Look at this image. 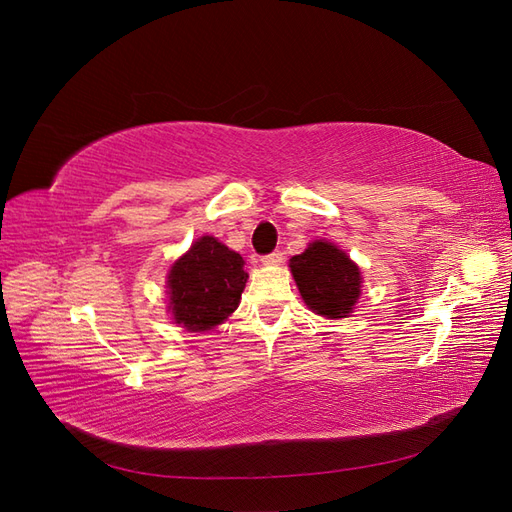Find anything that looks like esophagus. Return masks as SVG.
Wrapping results in <instances>:
<instances>
[{"label":"esophagus","instance_id":"obj_1","mask_svg":"<svg viewBox=\"0 0 512 512\" xmlns=\"http://www.w3.org/2000/svg\"><path fill=\"white\" fill-rule=\"evenodd\" d=\"M282 260H284V254H282L280 250L262 256V262H265V265H280V262H282Z\"/></svg>","mask_w":512,"mask_h":512}]
</instances>
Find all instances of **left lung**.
Masks as SVG:
<instances>
[{
    "instance_id": "left-lung-1",
    "label": "left lung",
    "mask_w": 512,
    "mask_h": 512,
    "mask_svg": "<svg viewBox=\"0 0 512 512\" xmlns=\"http://www.w3.org/2000/svg\"><path fill=\"white\" fill-rule=\"evenodd\" d=\"M290 271L305 305L327 318H344L361 292V271L346 252L327 241H314L290 258Z\"/></svg>"
}]
</instances>
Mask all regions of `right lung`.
Returning <instances> with one entry per match:
<instances>
[{"mask_svg": "<svg viewBox=\"0 0 512 512\" xmlns=\"http://www.w3.org/2000/svg\"><path fill=\"white\" fill-rule=\"evenodd\" d=\"M243 258L213 237L198 239L168 275L170 309L188 331H209L239 307Z\"/></svg>", "mask_w": 512, "mask_h": 512, "instance_id": "1", "label": "right lung"}]
</instances>
